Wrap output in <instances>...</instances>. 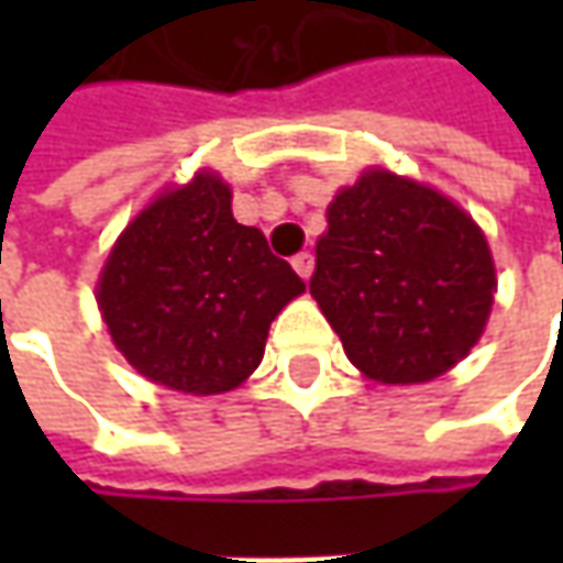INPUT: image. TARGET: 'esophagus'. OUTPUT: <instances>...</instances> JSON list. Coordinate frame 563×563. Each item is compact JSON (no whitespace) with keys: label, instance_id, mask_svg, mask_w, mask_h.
Masks as SVG:
<instances>
[{"label":"esophagus","instance_id":"34e87169","mask_svg":"<svg viewBox=\"0 0 563 563\" xmlns=\"http://www.w3.org/2000/svg\"><path fill=\"white\" fill-rule=\"evenodd\" d=\"M291 266H294V272L300 275V278H310V275H313V266H316L313 253H307V250H303V253H297V256L291 260Z\"/></svg>","mask_w":563,"mask_h":563}]
</instances>
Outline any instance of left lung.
Segmentation results:
<instances>
[{
	"label": "left lung",
	"instance_id": "left-lung-1",
	"mask_svg": "<svg viewBox=\"0 0 563 563\" xmlns=\"http://www.w3.org/2000/svg\"><path fill=\"white\" fill-rule=\"evenodd\" d=\"M310 294L376 382H429L486 329L495 266L479 225L432 187L366 172L329 206Z\"/></svg>",
	"mask_w": 563,
	"mask_h": 563
}]
</instances>
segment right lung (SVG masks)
<instances>
[{"mask_svg":"<svg viewBox=\"0 0 563 563\" xmlns=\"http://www.w3.org/2000/svg\"><path fill=\"white\" fill-rule=\"evenodd\" d=\"M303 288L266 234L231 216V190L206 172L124 228L97 300L137 373L187 395H219L260 366L272 319Z\"/></svg>","mask_w":563,"mask_h":563,"instance_id":"obj_1","label":"right lung"}]
</instances>
